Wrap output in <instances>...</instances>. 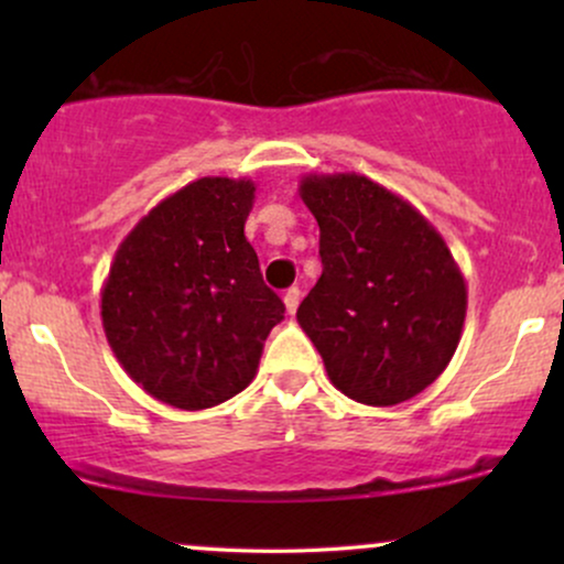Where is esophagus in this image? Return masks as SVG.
<instances>
[{
    "mask_svg": "<svg viewBox=\"0 0 564 564\" xmlns=\"http://www.w3.org/2000/svg\"><path fill=\"white\" fill-rule=\"evenodd\" d=\"M300 300H302V291L296 286H291L286 294H283V304H286V313L294 315L296 307H300Z\"/></svg>",
    "mask_w": 564,
    "mask_h": 564,
    "instance_id": "1",
    "label": "esophagus"
}]
</instances>
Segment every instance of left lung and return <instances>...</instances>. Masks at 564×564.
<instances>
[{
    "mask_svg": "<svg viewBox=\"0 0 564 564\" xmlns=\"http://www.w3.org/2000/svg\"><path fill=\"white\" fill-rule=\"evenodd\" d=\"M300 196L318 219L323 273L296 321L328 379L366 405L416 398L451 364L467 318V283L448 243L364 174H307Z\"/></svg>",
    "mask_w": 564,
    "mask_h": 564,
    "instance_id": "8db88e82",
    "label": "left lung"
}]
</instances>
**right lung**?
Here are the masks:
<instances>
[{"instance_id": "add662e5", "label": "right lung", "mask_w": 564, "mask_h": 564, "mask_svg": "<svg viewBox=\"0 0 564 564\" xmlns=\"http://www.w3.org/2000/svg\"><path fill=\"white\" fill-rule=\"evenodd\" d=\"M254 183L200 177L153 206L116 249L100 291L106 339L129 379L200 411L254 379L283 302L264 286L243 225Z\"/></svg>"}]
</instances>
